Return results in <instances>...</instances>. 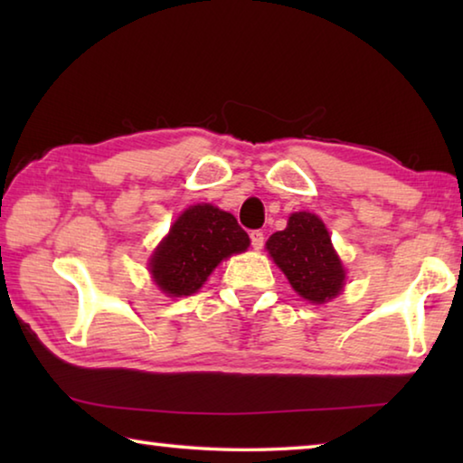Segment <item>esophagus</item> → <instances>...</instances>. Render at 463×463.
Instances as JSON below:
<instances>
[{
  "label": "esophagus",
  "instance_id": "obj_1",
  "mask_svg": "<svg viewBox=\"0 0 463 463\" xmlns=\"http://www.w3.org/2000/svg\"><path fill=\"white\" fill-rule=\"evenodd\" d=\"M250 245H253L255 250H261L263 249V242H265V234L261 231H250Z\"/></svg>",
  "mask_w": 463,
  "mask_h": 463
}]
</instances>
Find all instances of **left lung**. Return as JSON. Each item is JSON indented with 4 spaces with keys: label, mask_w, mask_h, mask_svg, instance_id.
Returning a JSON list of instances; mask_svg holds the SVG:
<instances>
[{
    "label": "left lung",
    "mask_w": 463,
    "mask_h": 463,
    "mask_svg": "<svg viewBox=\"0 0 463 463\" xmlns=\"http://www.w3.org/2000/svg\"><path fill=\"white\" fill-rule=\"evenodd\" d=\"M265 249L304 300L325 304L343 289L345 268L317 214L294 213L284 231L271 234Z\"/></svg>",
    "instance_id": "left-lung-1"
}]
</instances>
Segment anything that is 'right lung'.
Instances as JSON below:
<instances>
[{"instance_id":"1","label":"right lung","mask_w":463,"mask_h":463,"mask_svg":"<svg viewBox=\"0 0 463 463\" xmlns=\"http://www.w3.org/2000/svg\"><path fill=\"white\" fill-rule=\"evenodd\" d=\"M249 242V234L232 214L213 203H195L182 213L155 249L148 271L167 296H192L218 263L247 250Z\"/></svg>"}]
</instances>
